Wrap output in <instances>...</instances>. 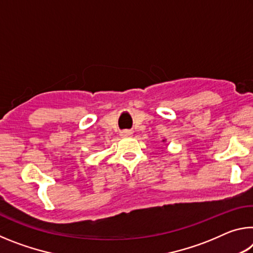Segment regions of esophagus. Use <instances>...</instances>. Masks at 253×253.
Returning a JSON list of instances; mask_svg holds the SVG:
<instances>
[{"label":"esophagus","mask_w":253,"mask_h":253,"mask_svg":"<svg viewBox=\"0 0 253 253\" xmlns=\"http://www.w3.org/2000/svg\"><path fill=\"white\" fill-rule=\"evenodd\" d=\"M131 135H132V131L131 130L125 129V130H122L121 131V136H123V137H129Z\"/></svg>","instance_id":"esophagus-1"}]
</instances>
